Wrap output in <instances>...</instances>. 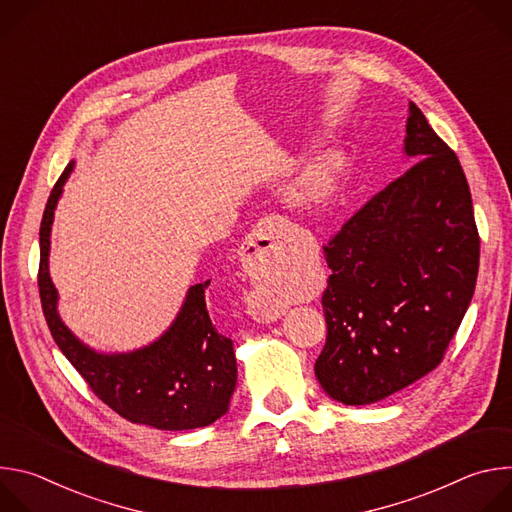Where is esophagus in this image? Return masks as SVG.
I'll use <instances>...</instances> for the list:
<instances>
[{"label":"esophagus","instance_id":"34e87169","mask_svg":"<svg viewBox=\"0 0 512 512\" xmlns=\"http://www.w3.org/2000/svg\"><path fill=\"white\" fill-rule=\"evenodd\" d=\"M287 231L289 221L277 214L265 216L257 223V227L241 247V265L253 279L269 273ZM253 314L257 320L275 322L283 312L277 304H253Z\"/></svg>","mask_w":512,"mask_h":512}]
</instances>
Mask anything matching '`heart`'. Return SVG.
<instances>
[{
	"label": "heart",
	"instance_id": "b5f03b06",
	"mask_svg": "<svg viewBox=\"0 0 512 512\" xmlns=\"http://www.w3.org/2000/svg\"><path fill=\"white\" fill-rule=\"evenodd\" d=\"M330 188H332V176H330V170L320 166L316 168L314 172H310V176L306 178L304 182V198L306 200H312V202H318L322 198H326L330 194Z\"/></svg>",
	"mask_w": 512,
	"mask_h": 512
}]
</instances>
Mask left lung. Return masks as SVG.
I'll list each match as a JSON object with an SVG mask.
<instances>
[{"mask_svg": "<svg viewBox=\"0 0 512 512\" xmlns=\"http://www.w3.org/2000/svg\"><path fill=\"white\" fill-rule=\"evenodd\" d=\"M405 154L417 162L324 245L328 336L314 373L344 405L377 403L433 371L474 296L480 237L470 188L415 103Z\"/></svg>", "mask_w": 512, "mask_h": 512, "instance_id": "1", "label": "left lung"}]
</instances>
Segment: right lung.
<instances>
[{"mask_svg": "<svg viewBox=\"0 0 512 512\" xmlns=\"http://www.w3.org/2000/svg\"><path fill=\"white\" fill-rule=\"evenodd\" d=\"M72 168L75 162L54 184L40 225L38 289L54 342L91 391L123 419L166 431L210 425L227 413L237 387L233 340L216 330L206 310L204 291L210 279L188 289L178 318L162 338L127 354L95 352L62 324L48 251L54 208Z\"/></svg>", "mask_w": 512, "mask_h": 512, "instance_id": "right-lung-1", "label": "right lung"}]
</instances>
